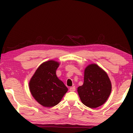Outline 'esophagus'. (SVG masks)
Instances as JSON below:
<instances>
[{
  "label": "esophagus",
  "instance_id": "34e87169",
  "mask_svg": "<svg viewBox=\"0 0 133 133\" xmlns=\"http://www.w3.org/2000/svg\"><path fill=\"white\" fill-rule=\"evenodd\" d=\"M69 90L70 91H75V87L73 86V87H71L70 88Z\"/></svg>",
  "mask_w": 133,
  "mask_h": 133
}]
</instances>
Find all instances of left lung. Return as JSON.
I'll return each instance as SVG.
<instances>
[{"label":"left lung","instance_id":"left-lung-1","mask_svg":"<svg viewBox=\"0 0 133 133\" xmlns=\"http://www.w3.org/2000/svg\"><path fill=\"white\" fill-rule=\"evenodd\" d=\"M111 88V82L107 73L98 65L92 63L84 69V83L78 87L77 91L84 105L95 109L106 102Z\"/></svg>","mask_w":133,"mask_h":133}]
</instances>
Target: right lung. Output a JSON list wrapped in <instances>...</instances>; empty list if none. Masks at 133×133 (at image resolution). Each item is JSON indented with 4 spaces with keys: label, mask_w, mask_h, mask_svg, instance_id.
<instances>
[{
    "label": "right lung",
    "mask_w": 133,
    "mask_h": 133,
    "mask_svg": "<svg viewBox=\"0 0 133 133\" xmlns=\"http://www.w3.org/2000/svg\"><path fill=\"white\" fill-rule=\"evenodd\" d=\"M59 64L54 60L43 62L30 80L31 94L44 107H51L58 104L68 91L67 87L56 75Z\"/></svg>",
    "instance_id": "add662e5"
}]
</instances>
